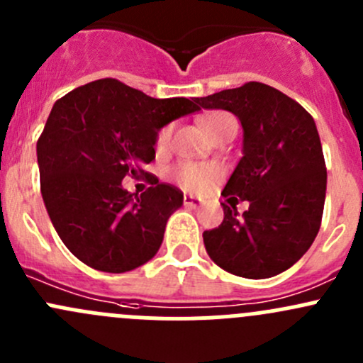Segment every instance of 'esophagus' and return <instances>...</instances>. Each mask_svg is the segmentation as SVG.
<instances>
[{
  "instance_id": "34e87169",
  "label": "esophagus",
  "mask_w": 363,
  "mask_h": 363,
  "mask_svg": "<svg viewBox=\"0 0 363 363\" xmlns=\"http://www.w3.org/2000/svg\"><path fill=\"white\" fill-rule=\"evenodd\" d=\"M184 205L188 208H199L202 205V200L193 195H184Z\"/></svg>"
}]
</instances>
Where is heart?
Returning a JSON list of instances; mask_svg holds the SVG:
<instances>
[{"label":"heart","instance_id":"heart-1","mask_svg":"<svg viewBox=\"0 0 363 363\" xmlns=\"http://www.w3.org/2000/svg\"><path fill=\"white\" fill-rule=\"evenodd\" d=\"M230 121H235L230 113L212 112L202 117V128L208 137H212L221 128H225V124L230 123ZM172 130H174L172 126H164L160 131L158 140H156V145L160 149H164L170 144ZM216 177H218V168L212 167V164H182V167L175 170V181L179 182V186L188 189V191H202Z\"/></svg>","mask_w":363,"mask_h":363}]
</instances>
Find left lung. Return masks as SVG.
Wrapping results in <instances>:
<instances>
[{"instance_id": "obj_1", "label": "left lung", "mask_w": 363, "mask_h": 363, "mask_svg": "<svg viewBox=\"0 0 363 363\" xmlns=\"http://www.w3.org/2000/svg\"><path fill=\"white\" fill-rule=\"evenodd\" d=\"M195 101L232 112L244 133L242 158L223 189L225 218L203 232L207 255L233 276H277L306 255L320 232L327 167L316 123L302 105L262 82ZM239 199L250 202L242 216L235 207Z\"/></svg>"}]
</instances>
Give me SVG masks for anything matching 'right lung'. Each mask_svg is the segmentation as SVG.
<instances>
[{
    "label": "right lung",
    "instance_id": "right-lung-1",
    "mask_svg": "<svg viewBox=\"0 0 363 363\" xmlns=\"http://www.w3.org/2000/svg\"><path fill=\"white\" fill-rule=\"evenodd\" d=\"M200 111L188 98H151L116 79L69 91L54 104L36 142L40 188L49 218L80 262L121 274L155 258L182 193L147 177L163 126ZM124 177L153 186L130 196Z\"/></svg>",
    "mask_w": 363,
    "mask_h": 363
}]
</instances>
